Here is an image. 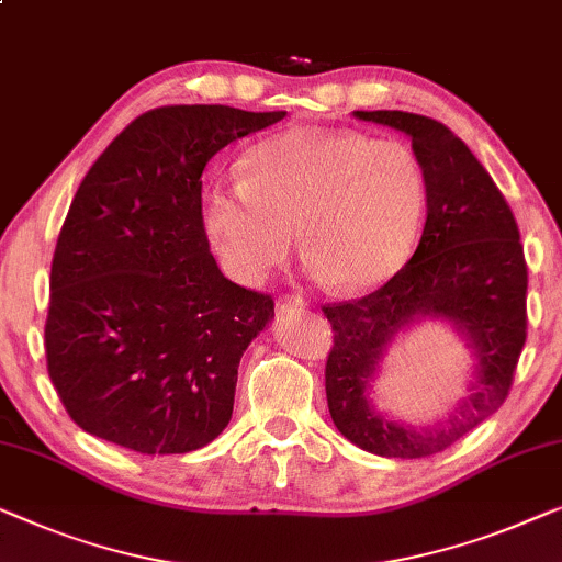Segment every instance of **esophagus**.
Returning <instances> with one entry per match:
<instances>
[{
	"instance_id": "1",
	"label": "esophagus",
	"mask_w": 562,
	"mask_h": 562,
	"mask_svg": "<svg viewBox=\"0 0 562 562\" xmlns=\"http://www.w3.org/2000/svg\"><path fill=\"white\" fill-rule=\"evenodd\" d=\"M279 306H281V308H304L306 301L301 299L299 294H283V296L279 299Z\"/></svg>"
}]
</instances>
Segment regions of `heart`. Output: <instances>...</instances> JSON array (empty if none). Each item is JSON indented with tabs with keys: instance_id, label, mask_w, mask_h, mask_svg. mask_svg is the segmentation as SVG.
<instances>
[{
	"instance_id": "heart-1",
	"label": "heart",
	"mask_w": 562,
	"mask_h": 562,
	"mask_svg": "<svg viewBox=\"0 0 562 562\" xmlns=\"http://www.w3.org/2000/svg\"><path fill=\"white\" fill-rule=\"evenodd\" d=\"M240 172L205 192L202 225L243 283L283 263L299 231L306 261L331 286L370 291L405 266L426 221V169L401 139L289 128L256 144Z\"/></svg>"
}]
</instances>
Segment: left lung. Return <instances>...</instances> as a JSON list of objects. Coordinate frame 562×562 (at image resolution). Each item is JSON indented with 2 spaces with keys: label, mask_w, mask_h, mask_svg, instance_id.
<instances>
[{
  "label": "left lung",
  "mask_w": 562,
  "mask_h": 562,
  "mask_svg": "<svg viewBox=\"0 0 562 562\" xmlns=\"http://www.w3.org/2000/svg\"><path fill=\"white\" fill-rule=\"evenodd\" d=\"M405 132L428 180V215L411 261L372 294L322 312L335 331L324 385L339 434L387 459L449 449L507 401L527 339V263L517 221L467 144L441 121L408 111H355ZM418 315L453 321L468 335L477 375L467 402L434 429H411L371 411L367 385L390 340Z\"/></svg>",
  "instance_id": "8db88e82"
}]
</instances>
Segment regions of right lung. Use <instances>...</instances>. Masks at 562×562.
<instances>
[{
    "mask_svg": "<svg viewBox=\"0 0 562 562\" xmlns=\"http://www.w3.org/2000/svg\"><path fill=\"white\" fill-rule=\"evenodd\" d=\"M286 111L161 105L88 169L50 268L45 357L86 434L136 453L202 449L233 416L238 364L273 299L217 268L202 169Z\"/></svg>",
    "mask_w": 562,
    "mask_h": 562,
    "instance_id": "obj_1",
    "label": "right lung"
}]
</instances>
